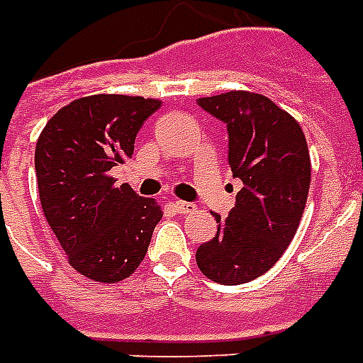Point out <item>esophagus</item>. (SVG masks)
Returning a JSON list of instances; mask_svg holds the SVG:
<instances>
[{"label":"esophagus","instance_id":"1","mask_svg":"<svg viewBox=\"0 0 363 363\" xmlns=\"http://www.w3.org/2000/svg\"><path fill=\"white\" fill-rule=\"evenodd\" d=\"M173 208L181 213V216H186V213H192V211H196V203H190V202H173Z\"/></svg>","mask_w":363,"mask_h":363}]
</instances>
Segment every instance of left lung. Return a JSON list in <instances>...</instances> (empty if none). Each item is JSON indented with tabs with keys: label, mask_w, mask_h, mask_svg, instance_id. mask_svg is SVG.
<instances>
[{
	"label": "left lung",
	"mask_w": 363,
	"mask_h": 363,
	"mask_svg": "<svg viewBox=\"0 0 363 363\" xmlns=\"http://www.w3.org/2000/svg\"><path fill=\"white\" fill-rule=\"evenodd\" d=\"M198 106L227 125L229 165L242 181L229 217L216 213L217 235L196 252L203 275L242 284L277 264L296 233L311 181L302 127L262 94L248 90L198 98Z\"/></svg>",
	"instance_id": "obj_1"
}]
</instances>
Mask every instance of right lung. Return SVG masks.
<instances>
[{"label": "right lung", "mask_w": 363, "mask_h": 363, "mask_svg": "<svg viewBox=\"0 0 363 363\" xmlns=\"http://www.w3.org/2000/svg\"><path fill=\"white\" fill-rule=\"evenodd\" d=\"M161 101L96 94L61 107L34 154L40 202L67 262L96 283H119L146 256L163 211L117 184L111 169L133 157L136 134Z\"/></svg>", "instance_id": "right-lung-1"}]
</instances>
